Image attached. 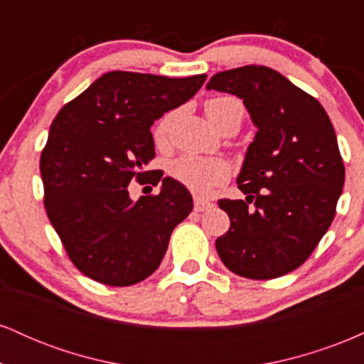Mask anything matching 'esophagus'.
Masks as SVG:
<instances>
[{
    "mask_svg": "<svg viewBox=\"0 0 364 364\" xmlns=\"http://www.w3.org/2000/svg\"><path fill=\"white\" fill-rule=\"evenodd\" d=\"M193 205H195L196 212H203V210H208V208L214 207V203L208 202V200H203V198H198V196H195Z\"/></svg>",
    "mask_w": 364,
    "mask_h": 364,
    "instance_id": "obj_1",
    "label": "esophagus"
}]
</instances>
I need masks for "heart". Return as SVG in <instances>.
I'll use <instances>...</instances> for the list:
<instances>
[{
    "mask_svg": "<svg viewBox=\"0 0 364 364\" xmlns=\"http://www.w3.org/2000/svg\"><path fill=\"white\" fill-rule=\"evenodd\" d=\"M207 118L217 128V124L223 121L225 116L237 112V114H245V107L235 97H217L210 99L205 104ZM174 112H168L157 121L156 128H154V140L156 144H166L169 135L171 124H173ZM229 166L225 164L223 159H202L193 156L179 157L171 164V174L176 178L179 183H183L186 188L196 195H207L220 183H224L229 178Z\"/></svg>",
    "mask_w": 364,
    "mask_h": 364,
    "instance_id": "obj_1",
    "label": "heart"
}]
</instances>
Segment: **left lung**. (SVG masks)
Returning a JSON list of instances; mask_svg holds the SVG:
<instances>
[{"label": "left lung", "instance_id": "obj_1", "mask_svg": "<svg viewBox=\"0 0 364 364\" xmlns=\"http://www.w3.org/2000/svg\"><path fill=\"white\" fill-rule=\"evenodd\" d=\"M208 90L243 101L258 132L237 188L246 200H219L231 228L217 237L220 260L241 277H281L298 269L328 231L346 169L321 104L269 66L215 73ZM248 203H255L253 209Z\"/></svg>", "mask_w": 364, "mask_h": 364}]
</instances>
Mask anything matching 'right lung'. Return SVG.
<instances>
[{"instance_id":"1","label":"right lung","mask_w":364,"mask_h":364,"mask_svg":"<svg viewBox=\"0 0 364 364\" xmlns=\"http://www.w3.org/2000/svg\"><path fill=\"white\" fill-rule=\"evenodd\" d=\"M205 78L104 73L54 118L41 154L44 207L70 260L87 277L133 286L161 265L193 198L176 179L145 171L156 157L150 127L190 101ZM133 178L162 181L161 191L133 203Z\"/></svg>"}]
</instances>
